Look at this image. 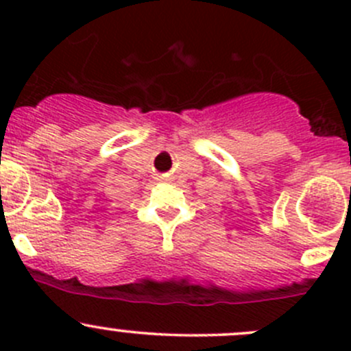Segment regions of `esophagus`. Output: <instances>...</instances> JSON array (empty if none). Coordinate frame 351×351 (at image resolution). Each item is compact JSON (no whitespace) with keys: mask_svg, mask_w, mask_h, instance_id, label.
Masks as SVG:
<instances>
[{"mask_svg":"<svg viewBox=\"0 0 351 351\" xmlns=\"http://www.w3.org/2000/svg\"><path fill=\"white\" fill-rule=\"evenodd\" d=\"M159 180H162V182H171V176L161 175V176H159Z\"/></svg>","mask_w":351,"mask_h":351,"instance_id":"esophagus-1","label":"esophagus"}]
</instances>
